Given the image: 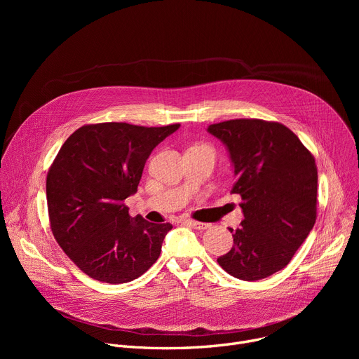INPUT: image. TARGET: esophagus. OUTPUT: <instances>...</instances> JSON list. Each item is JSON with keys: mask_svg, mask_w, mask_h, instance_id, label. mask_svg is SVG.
Segmentation results:
<instances>
[{"mask_svg": "<svg viewBox=\"0 0 359 359\" xmlns=\"http://www.w3.org/2000/svg\"><path fill=\"white\" fill-rule=\"evenodd\" d=\"M184 223L189 224L190 227L196 229V230H206V229L210 227L209 223H200V222H196V220H191V219H187Z\"/></svg>", "mask_w": 359, "mask_h": 359, "instance_id": "esophagus-1", "label": "esophagus"}]
</instances>
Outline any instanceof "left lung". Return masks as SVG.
<instances>
[{
	"instance_id": "8db88e82",
	"label": "left lung",
	"mask_w": 359,
	"mask_h": 359,
	"mask_svg": "<svg viewBox=\"0 0 359 359\" xmlns=\"http://www.w3.org/2000/svg\"><path fill=\"white\" fill-rule=\"evenodd\" d=\"M229 149L244 220L233 248L217 259L230 276L255 281L283 270L317 220L313 153L278 122L231 119L208 129Z\"/></svg>"
}]
</instances>
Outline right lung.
<instances>
[{
    "label": "right lung",
    "mask_w": 359,
    "mask_h": 359,
    "mask_svg": "<svg viewBox=\"0 0 359 359\" xmlns=\"http://www.w3.org/2000/svg\"><path fill=\"white\" fill-rule=\"evenodd\" d=\"M179 126L83 125L60 149L46 175L49 224L64 252L90 278L129 283L159 259L172 224L133 219L123 201L136 193L151 150Z\"/></svg>",
    "instance_id": "1"
}]
</instances>
